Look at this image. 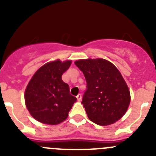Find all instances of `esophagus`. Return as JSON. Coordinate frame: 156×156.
Returning a JSON list of instances; mask_svg holds the SVG:
<instances>
[{
	"label": "esophagus",
	"instance_id": "esophagus-1",
	"mask_svg": "<svg viewBox=\"0 0 156 156\" xmlns=\"http://www.w3.org/2000/svg\"><path fill=\"white\" fill-rule=\"evenodd\" d=\"M76 99L78 101H81V99H82V95L81 94H78L76 96Z\"/></svg>",
	"mask_w": 156,
	"mask_h": 156
}]
</instances>
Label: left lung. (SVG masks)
<instances>
[{
	"label": "left lung",
	"mask_w": 156,
	"mask_h": 156,
	"mask_svg": "<svg viewBox=\"0 0 156 156\" xmlns=\"http://www.w3.org/2000/svg\"><path fill=\"white\" fill-rule=\"evenodd\" d=\"M75 64L84 74L87 90L82 104L94 123L107 126L123 116L130 103V93L116 67L104 59L80 60Z\"/></svg>",
	"instance_id": "left-lung-1"
}]
</instances>
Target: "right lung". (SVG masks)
Segmentation results:
<instances>
[{
    "label": "right lung",
    "mask_w": 156,
    "mask_h": 156,
    "mask_svg": "<svg viewBox=\"0 0 156 156\" xmlns=\"http://www.w3.org/2000/svg\"><path fill=\"white\" fill-rule=\"evenodd\" d=\"M70 64V60H59L46 63L35 73L27 87V108L42 123L57 125L66 120L76 101L69 93V85L62 80V75Z\"/></svg>",
    "instance_id": "right-lung-1"
}]
</instances>
